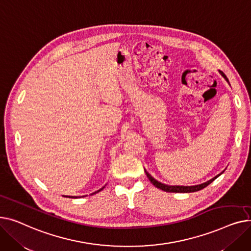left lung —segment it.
<instances>
[{
	"mask_svg": "<svg viewBox=\"0 0 251 251\" xmlns=\"http://www.w3.org/2000/svg\"><path fill=\"white\" fill-rule=\"evenodd\" d=\"M219 72H220L221 75H222V76L224 77V79L229 83V80H228V78L226 77L225 74H224L223 72H221V71H219ZM229 85H230V84H229ZM224 171H225V169H224L222 172H221V173H219L218 175H216L215 177H213L212 179H210V180H208V181H205V182H203V183L197 184V185L184 186V185H168V184H165V183H162V182L156 180V179L153 177V176L145 169L147 177L149 178V180L153 183V185H155L157 188H159V189H161V190L166 191V193H195V191H199V190L204 188L205 186H208V185H209L210 183H212L217 177H219V176H220L221 174H223Z\"/></svg>",
	"mask_w": 251,
	"mask_h": 251,
	"instance_id": "1",
	"label": "left lung"
}]
</instances>
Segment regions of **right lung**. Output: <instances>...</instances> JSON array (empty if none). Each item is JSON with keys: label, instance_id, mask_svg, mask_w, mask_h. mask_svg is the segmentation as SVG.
<instances>
[{"label": "right lung", "instance_id": "1", "mask_svg": "<svg viewBox=\"0 0 251 251\" xmlns=\"http://www.w3.org/2000/svg\"><path fill=\"white\" fill-rule=\"evenodd\" d=\"M104 187H105V185H104V186H103V187H102V188H100V189H98V190H97V191H95V193H93V194H91V195H94V194H96V193H99V191H101V190H102V189H103V188H104ZM91 195H90V196H91ZM64 197H65V198H72V199H77V198H79V197H72V196H64ZM84 197H85V196H84Z\"/></svg>", "mask_w": 251, "mask_h": 251}]
</instances>
